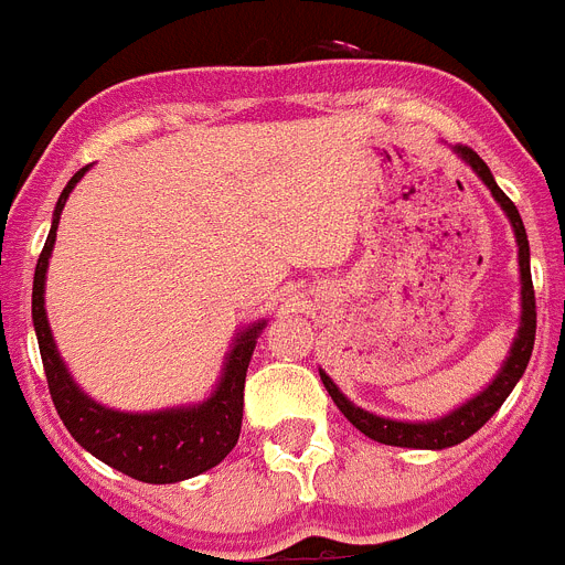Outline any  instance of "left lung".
I'll return each mask as SVG.
<instances>
[{
    "label": "left lung",
    "mask_w": 565,
    "mask_h": 565,
    "mask_svg": "<svg viewBox=\"0 0 565 565\" xmlns=\"http://www.w3.org/2000/svg\"><path fill=\"white\" fill-rule=\"evenodd\" d=\"M452 152L467 163L472 172L478 174V181L492 192L498 206L507 214L509 226L515 232L518 243V271H521V322H518V333L512 339V348H509L507 359H503L501 371L495 373V379L478 391L476 396L467 398L463 404H458L456 411L444 413V416L430 418V422H402V418H387L376 416V413L364 411L359 404H353L351 398L344 396L337 387L331 376L326 371H319V379L326 384L328 396L333 398L342 416L356 427L359 433H364L367 438L379 444H391V447H411V450H447V447H456V444L467 441L472 433H478L489 418L495 416L498 407L507 402V396L515 391V384L521 382L523 371H526L529 356H532V348H535V291H532V271H529V239L526 228H523L521 214H518L515 203L509 201L507 194L501 192V186L495 183L492 172H489L487 163L478 158L469 147H452Z\"/></svg>",
    "instance_id": "left-lung-1"
}]
</instances>
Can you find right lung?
Returning a JSON list of instances; mask_svg holds the SVG:
<instances>
[{
	"instance_id": "obj_1",
	"label": "right lung",
	"mask_w": 565,
	"mask_h": 565,
	"mask_svg": "<svg viewBox=\"0 0 565 565\" xmlns=\"http://www.w3.org/2000/svg\"><path fill=\"white\" fill-rule=\"evenodd\" d=\"M87 169L89 167L78 169L58 194L47 243L39 254L36 274H33V328H36L50 396L70 436L107 467L143 483L186 481L217 467L234 450L239 424H243V387H246L248 362H252L257 337L268 322L257 319L237 328L223 356L221 379L203 402L167 407V411L129 413L89 398L67 371L50 331L47 308H44V282H47L50 254L56 246L58 217H62L70 192L87 174Z\"/></svg>"
}]
</instances>
